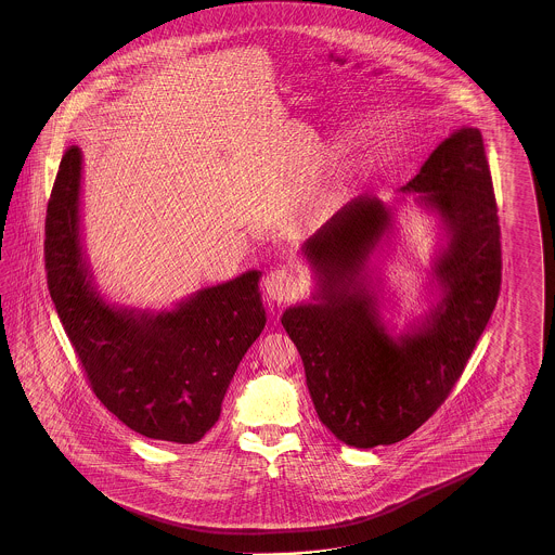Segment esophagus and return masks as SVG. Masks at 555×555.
I'll return each mask as SVG.
<instances>
[{
	"label": "esophagus",
	"instance_id": "34e87169",
	"mask_svg": "<svg viewBox=\"0 0 555 555\" xmlns=\"http://www.w3.org/2000/svg\"><path fill=\"white\" fill-rule=\"evenodd\" d=\"M263 292L268 295V299L275 304L292 301L297 295V280L294 273L287 270H273L263 280Z\"/></svg>",
	"mask_w": 555,
	"mask_h": 555
}]
</instances>
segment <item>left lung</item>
I'll use <instances>...</instances> for the list:
<instances>
[{
    "instance_id": "1",
    "label": "left lung",
    "mask_w": 555,
    "mask_h": 555,
    "mask_svg": "<svg viewBox=\"0 0 555 555\" xmlns=\"http://www.w3.org/2000/svg\"><path fill=\"white\" fill-rule=\"evenodd\" d=\"M361 194L304 242L309 301L282 325L306 369L319 421L347 447L373 449L413 435L449 397L494 311L502 282L500 225L482 134L461 127L399 189ZM413 201L441 225L429 269V309L404 331L384 318L380 254Z\"/></svg>"
}]
</instances>
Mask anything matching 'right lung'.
Instances as JSON below:
<instances>
[{
  "mask_svg": "<svg viewBox=\"0 0 555 555\" xmlns=\"http://www.w3.org/2000/svg\"><path fill=\"white\" fill-rule=\"evenodd\" d=\"M83 228V153L61 158L46 220L51 299L94 395L142 437L194 444L212 428L242 357L266 327L261 272L202 287L170 309L99 289Z\"/></svg>",
  "mask_w": 555,
  "mask_h": 555,
  "instance_id": "add662e5",
  "label": "right lung"
}]
</instances>
